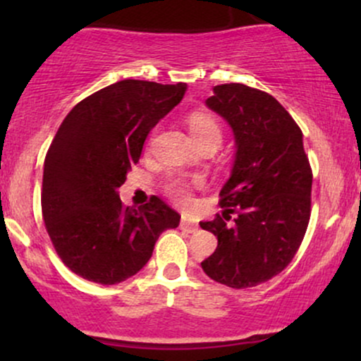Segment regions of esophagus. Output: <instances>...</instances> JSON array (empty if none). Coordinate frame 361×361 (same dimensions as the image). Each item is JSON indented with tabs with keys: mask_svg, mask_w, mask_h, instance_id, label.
Instances as JSON below:
<instances>
[{
	"mask_svg": "<svg viewBox=\"0 0 361 361\" xmlns=\"http://www.w3.org/2000/svg\"><path fill=\"white\" fill-rule=\"evenodd\" d=\"M180 227H181V229H183V231H186V233H195V231H198L197 224L192 222V221H188V219H186V217L181 219Z\"/></svg>",
	"mask_w": 361,
	"mask_h": 361,
	"instance_id": "1",
	"label": "esophagus"
}]
</instances>
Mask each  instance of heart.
<instances>
[{
  "instance_id": "b5f03b06",
  "label": "heart",
  "mask_w": 361,
  "mask_h": 361,
  "mask_svg": "<svg viewBox=\"0 0 361 361\" xmlns=\"http://www.w3.org/2000/svg\"><path fill=\"white\" fill-rule=\"evenodd\" d=\"M188 127L195 140L217 139L221 142V126H219V122L212 115L204 114V111H195V114L190 115ZM168 193L171 195L173 200L178 202V204H188L190 202V190L183 183H171L168 186Z\"/></svg>"
}]
</instances>
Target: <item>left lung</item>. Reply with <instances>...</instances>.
<instances>
[{
	"instance_id": "left-lung-1",
	"label": "left lung",
	"mask_w": 361,
	"mask_h": 361,
	"mask_svg": "<svg viewBox=\"0 0 361 361\" xmlns=\"http://www.w3.org/2000/svg\"><path fill=\"white\" fill-rule=\"evenodd\" d=\"M205 105L233 128L235 156L222 215L200 222L217 235L202 268L231 288L256 287L287 268L307 231L312 169L302 130L271 94L241 82L214 86Z\"/></svg>"
}]
</instances>
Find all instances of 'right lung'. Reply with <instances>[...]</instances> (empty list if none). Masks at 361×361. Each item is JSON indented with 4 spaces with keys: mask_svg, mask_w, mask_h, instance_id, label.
<instances>
[{
    "mask_svg": "<svg viewBox=\"0 0 361 361\" xmlns=\"http://www.w3.org/2000/svg\"><path fill=\"white\" fill-rule=\"evenodd\" d=\"M185 91L186 82L123 80L90 94L61 123L44 161L42 215L57 255L76 275L100 285L130 279L161 233L180 224L157 197L123 207L118 188L151 128Z\"/></svg>",
    "mask_w": 361,
    "mask_h": 361,
    "instance_id": "add662e5",
    "label": "right lung"
}]
</instances>
